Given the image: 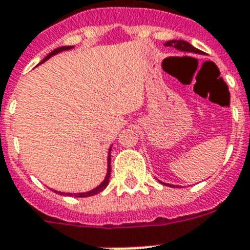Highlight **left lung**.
I'll list each match as a JSON object with an SVG mask.
<instances>
[{"label":"left lung","mask_w":250,"mask_h":250,"mask_svg":"<svg viewBox=\"0 0 250 250\" xmlns=\"http://www.w3.org/2000/svg\"><path fill=\"white\" fill-rule=\"evenodd\" d=\"M165 45L167 47H174L177 48V49L179 50H183V52H192V53H201L200 49H197V48H194L192 45V44H189L188 42H184V41H170V42H167L165 43ZM165 184V183H163ZM167 186V184H165ZM170 187H174L171 186Z\"/></svg>","instance_id":"8db88e82"}]
</instances>
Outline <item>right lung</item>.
I'll list each match as a JSON object with an SVG mask.
<instances>
[{"label": "right lung", "mask_w": 250, "mask_h": 250, "mask_svg": "<svg viewBox=\"0 0 250 250\" xmlns=\"http://www.w3.org/2000/svg\"><path fill=\"white\" fill-rule=\"evenodd\" d=\"M71 48L72 47H60V48H57V49H54L53 52H50L47 57L42 61L41 63L45 62L48 58H50L52 56H54V54L60 53V52H62V50H68V49H71ZM110 150H112V147H110ZM110 150H109V156H108V171H106V177H105V179L103 180V183L100 184V186H98L96 188H94L93 190H90V192H85V193H73L72 194V193H62V192H57V190H54V192L60 193V194H64V196L67 194V196H75V197H90V196H94V194H98V193L102 192L103 189H105L106 186H108V183H109V177H110Z\"/></svg>", "instance_id": "add662e5"}]
</instances>
